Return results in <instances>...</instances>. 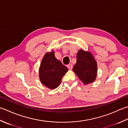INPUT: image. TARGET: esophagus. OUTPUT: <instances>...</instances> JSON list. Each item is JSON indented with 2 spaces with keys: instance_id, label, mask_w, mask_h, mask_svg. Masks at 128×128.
Returning <instances> with one entry per match:
<instances>
[{
  "instance_id": "1",
  "label": "esophagus",
  "mask_w": 128,
  "mask_h": 128,
  "mask_svg": "<svg viewBox=\"0 0 128 128\" xmlns=\"http://www.w3.org/2000/svg\"><path fill=\"white\" fill-rule=\"evenodd\" d=\"M67 67L68 68L69 70H72V64H68L67 66Z\"/></svg>"
}]
</instances>
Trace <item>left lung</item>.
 I'll use <instances>...</instances> for the list:
<instances>
[{
  "mask_svg": "<svg viewBox=\"0 0 128 128\" xmlns=\"http://www.w3.org/2000/svg\"><path fill=\"white\" fill-rule=\"evenodd\" d=\"M73 72L84 84L93 82L96 78L97 62L90 52L80 49L76 54V62Z\"/></svg>",
  "mask_w": 128,
  "mask_h": 128,
  "instance_id": "obj_1",
  "label": "left lung"
}]
</instances>
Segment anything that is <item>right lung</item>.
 <instances>
[{"instance_id":"right-lung-1","label":"right lung","mask_w":128,"mask_h":128,"mask_svg":"<svg viewBox=\"0 0 128 128\" xmlns=\"http://www.w3.org/2000/svg\"><path fill=\"white\" fill-rule=\"evenodd\" d=\"M68 69L55 56L54 52H46L42 58L39 69L40 82L50 89L56 88L61 83L62 79Z\"/></svg>"}]
</instances>
